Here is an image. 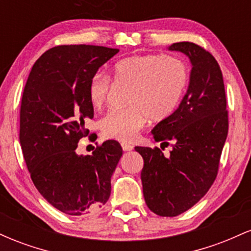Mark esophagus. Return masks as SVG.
Listing matches in <instances>:
<instances>
[{"instance_id":"34e87169","label":"esophagus","mask_w":251,"mask_h":251,"mask_svg":"<svg viewBox=\"0 0 251 251\" xmlns=\"http://www.w3.org/2000/svg\"><path fill=\"white\" fill-rule=\"evenodd\" d=\"M122 148H123V151L127 152L133 150V145H131V144H127V143H122Z\"/></svg>"}]
</instances>
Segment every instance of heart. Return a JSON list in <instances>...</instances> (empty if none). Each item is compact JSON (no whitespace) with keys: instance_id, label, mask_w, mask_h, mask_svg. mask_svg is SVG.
<instances>
[{"instance_id":"heart-1","label":"heart","mask_w":251,"mask_h":251,"mask_svg":"<svg viewBox=\"0 0 251 251\" xmlns=\"http://www.w3.org/2000/svg\"><path fill=\"white\" fill-rule=\"evenodd\" d=\"M109 77L114 83L129 86L126 97L129 105L107 112L100 122L101 133L107 139L132 142L149 117L163 120L174 113L188 86L189 71L178 57L149 54L119 60ZM87 93L91 105L101 108L109 93V80L96 74L88 83Z\"/></svg>"}]
</instances>
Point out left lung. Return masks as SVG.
I'll use <instances>...</instances> for the list:
<instances>
[{
    "label": "left lung",
    "mask_w": 251,
    "mask_h": 251,
    "mask_svg": "<svg viewBox=\"0 0 251 251\" xmlns=\"http://www.w3.org/2000/svg\"><path fill=\"white\" fill-rule=\"evenodd\" d=\"M169 50L185 54L192 66L178 108L152 129L155 142L174 143L170 157L158 148H134L144 159L146 205L163 217L183 214L209 191L229 127L223 75L215 57L192 42L174 43Z\"/></svg>",
    "instance_id": "obj_1"
}]
</instances>
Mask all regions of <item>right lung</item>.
I'll return each mask as SVG.
<instances>
[{"label":"right lung","instance_id":"1","mask_svg":"<svg viewBox=\"0 0 251 251\" xmlns=\"http://www.w3.org/2000/svg\"><path fill=\"white\" fill-rule=\"evenodd\" d=\"M119 51L102 46H57L31 68L22 94L20 144L34 185L48 203L72 216L96 212L111 195V177L123 155L116 140L79 155L94 116L88 83Z\"/></svg>","mask_w":251,"mask_h":251}]
</instances>
